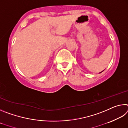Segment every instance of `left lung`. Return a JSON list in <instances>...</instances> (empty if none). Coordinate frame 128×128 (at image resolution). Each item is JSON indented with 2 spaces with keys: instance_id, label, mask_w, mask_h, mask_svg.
I'll use <instances>...</instances> for the list:
<instances>
[{
  "instance_id": "1",
  "label": "left lung",
  "mask_w": 128,
  "mask_h": 128,
  "mask_svg": "<svg viewBox=\"0 0 128 128\" xmlns=\"http://www.w3.org/2000/svg\"><path fill=\"white\" fill-rule=\"evenodd\" d=\"M100 73H101V72H100Z\"/></svg>"
}]
</instances>
